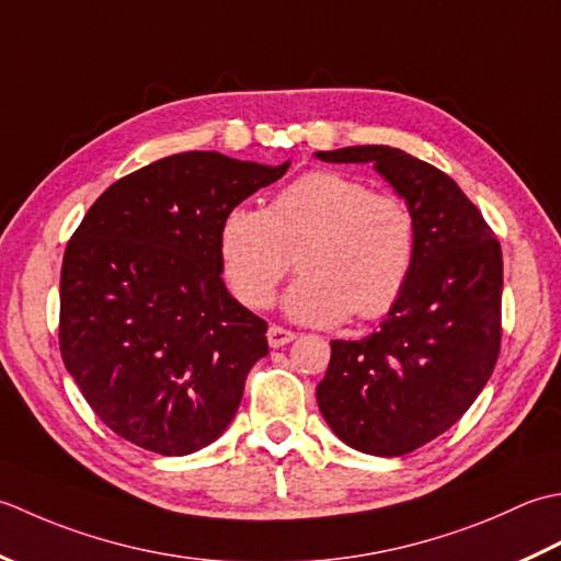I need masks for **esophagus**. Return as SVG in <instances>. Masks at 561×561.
<instances>
[{
  "mask_svg": "<svg viewBox=\"0 0 561 561\" xmlns=\"http://www.w3.org/2000/svg\"><path fill=\"white\" fill-rule=\"evenodd\" d=\"M268 346L271 348H280V346H285V344H290V341L295 339V331H290V329H283V327H268Z\"/></svg>",
  "mask_w": 561,
  "mask_h": 561,
  "instance_id": "34e87169",
  "label": "esophagus"
}]
</instances>
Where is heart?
<instances>
[{
	"label": "heart",
	"mask_w": 561,
	"mask_h": 561,
	"mask_svg": "<svg viewBox=\"0 0 561 561\" xmlns=\"http://www.w3.org/2000/svg\"><path fill=\"white\" fill-rule=\"evenodd\" d=\"M414 251L416 225L407 205L341 171L297 176L266 210L234 205L220 225L225 276L249 307L271 305L297 261L302 276L285 293L283 310L305 324L390 312L407 288Z\"/></svg>",
	"instance_id": "heart-1"
}]
</instances>
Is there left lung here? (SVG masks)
Wrapping results in <instances>:
<instances>
[{
	"label": "left lung",
	"instance_id": "obj_1",
	"mask_svg": "<svg viewBox=\"0 0 561 561\" xmlns=\"http://www.w3.org/2000/svg\"><path fill=\"white\" fill-rule=\"evenodd\" d=\"M373 164L414 215V266L375 334L331 341L317 404L353 450L399 457L448 431L494 373L504 261L482 213L440 169L387 145L314 152Z\"/></svg>",
	"mask_w": 561,
	"mask_h": 561
}]
</instances>
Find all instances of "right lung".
Returning a JSON list of instances; mask_svg holds the SVG:
<instances>
[{"mask_svg": "<svg viewBox=\"0 0 561 561\" xmlns=\"http://www.w3.org/2000/svg\"><path fill=\"white\" fill-rule=\"evenodd\" d=\"M278 167L181 152L101 193L65 249L60 353L121 438L188 455L232 424L268 353L266 322L222 280L220 225Z\"/></svg>", "mask_w": 561, "mask_h": 561, "instance_id": "right-lung-1", "label": "right lung"}]
</instances>
